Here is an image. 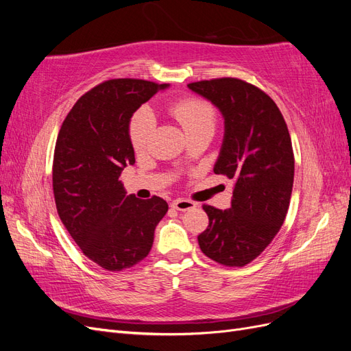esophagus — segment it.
Listing matches in <instances>:
<instances>
[{
  "mask_svg": "<svg viewBox=\"0 0 351 351\" xmlns=\"http://www.w3.org/2000/svg\"><path fill=\"white\" fill-rule=\"evenodd\" d=\"M196 206V204L193 200H189V199H177L173 202V208L177 210H189V209H193Z\"/></svg>",
  "mask_w": 351,
  "mask_h": 351,
  "instance_id": "34e87169",
  "label": "esophagus"
}]
</instances>
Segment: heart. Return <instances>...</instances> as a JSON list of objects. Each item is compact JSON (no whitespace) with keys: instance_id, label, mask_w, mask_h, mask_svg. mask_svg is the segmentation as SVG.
Masks as SVG:
<instances>
[{"instance_id":"b5f03b06","label":"heart","mask_w":351,"mask_h":351,"mask_svg":"<svg viewBox=\"0 0 351 351\" xmlns=\"http://www.w3.org/2000/svg\"><path fill=\"white\" fill-rule=\"evenodd\" d=\"M168 112L183 127V130L190 134L205 127H215L217 112L214 105L206 99L197 97L180 98L168 105ZM155 129L154 114L147 108H141L132 117L129 125V139L136 152H143Z\"/></svg>"}]
</instances>
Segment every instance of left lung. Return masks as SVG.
I'll return each instance as SVG.
<instances>
[{"label": "left lung", "instance_id": "obj_1", "mask_svg": "<svg viewBox=\"0 0 351 351\" xmlns=\"http://www.w3.org/2000/svg\"><path fill=\"white\" fill-rule=\"evenodd\" d=\"M189 88L224 115V142L214 171L234 180L230 209L204 205L209 226L197 236L199 246L209 259L241 268L268 247L289 212L291 137L277 104L252 83L219 77Z\"/></svg>", "mask_w": 351, "mask_h": 351}]
</instances>
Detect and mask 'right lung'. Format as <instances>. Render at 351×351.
Instances as JSON below:
<instances>
[{"instance_id":"right-lung-1","label":"right lung","mask_w":351,"mask_h":351,"mask_svg":"<svg viewBox=\"0 0 351 351\" xmlns=\"http://www.w3.org/2000/svg\"><path fill=\"white\" fill-rule=\"evenodd\" d=\"M167 83L110 79L88 90L61 124L52 189L62 224L80 250L107 271H123L151 252L168 204L127 196L120 176L134 164L129 139L133 112Z\"/></svg>"}]
</instances>
